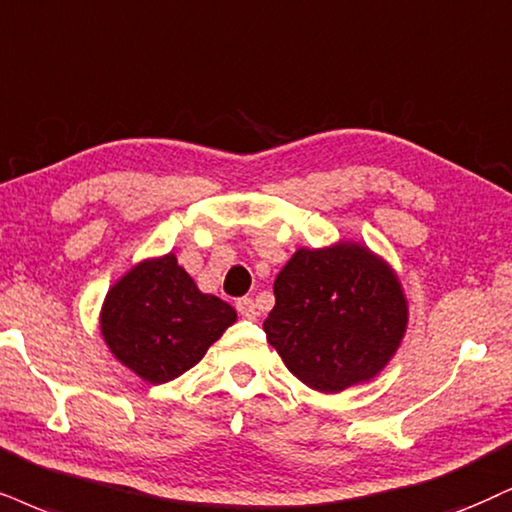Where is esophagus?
<instances>
[{
	"mask_svg": "<svg viewBox=\"0 0 512 512\" xmlns=\"http://www.w3.org/2000/svg\"><path fill=\"white\" fill-rule=\"evenodd\" d=\"M237 311H239V315H242V318H246V320H256L258 318V308H256V304L251 299H239L237 301Z\"/></svg>",
	"mask_w": 512,
	"mask_h": 512,
	"instance_id": "34e87169",
	"label": "esophagus"
}]
</instances>
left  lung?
Returning <instances> with one entry per match:
<instances>
[{"instance_id":"obj_1","label":"left lung","mask_w":512,"mask_h":512,"mask_svg":"<svg viewBox=\"0 0 512 512\" xmlns=\"http://www.w3.org/2000/svg\"><path fill=\"white\" fill-rule=\"evenodd\" d=\"M268 344L306 387L339 394L387 368L408 327L399 275L361 242L294 251L275 277Z\"/></svg>"}]
</instances>
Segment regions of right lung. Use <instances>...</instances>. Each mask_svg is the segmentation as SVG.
<instances>
[{
  "mask_svg": "<svg viewBox=\"0 0 512 512\" xmlns=\"http://www.w3.org/2000/svg\"><path fill=\"white\" fill-rule=\"evenodd\" d=\"M237 320V311L197 282L175 254L144 258L106 294L99 327L109 351L149 384L194 368L208 346Z\"/></svg>",
  "mask_w": 512,
  "mask_h": 512,
  "instance_id": "obj_1",
  "label": "right lung"
}]
</instances>
